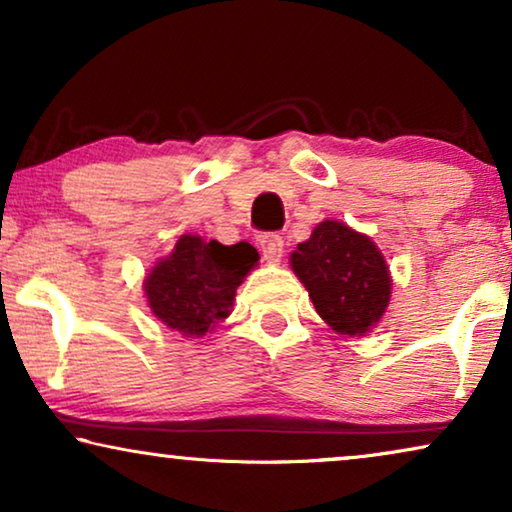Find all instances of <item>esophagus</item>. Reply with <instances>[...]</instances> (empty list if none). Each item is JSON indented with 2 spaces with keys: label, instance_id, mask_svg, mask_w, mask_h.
Returning a JSON list of instances; mask_svg holds the SVG:
<instances>
[{
  "label": "esophagus",
  "instance_id": "obj_1",
  "mask_svg": "<svg viewBox=\"0 0 512 512\" xmlns=\"http://www.w3.org/2000/svg\"><path fill=\"white\" fill-rule=\"evenodd\" d=\"M258 244H261L263 258L268 263H277L279 258H282V254H284V240H282V235H277V233L261 235V240H258Z\"/></svg>",
  "mask_w": 512,
  "mask_h": 512
}]
</instances>
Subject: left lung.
<instances>
[{"instance_id": "obj_1", "label": "left lung", "mask_w": 512, "mask_h": 512, "mask_svg": "<svg viewBox=\"0 0 512 512\" xmlns=\"http://www.w3.org/2000/svg\"><path fill=\"white\" fill-rule=\"evenodd\" d=\"M291 268L310 293L314 310L335 333L366 335L391 298L382 251L368 235L340 221H321L291 254Z\"/></svg>"}]
</instances>
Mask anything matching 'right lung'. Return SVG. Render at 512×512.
I'll return each instance as SVG.
<instances>
[{
    "label": "right lung",
    "instance_id": "1",
    "mask_svg": "<svg viewBox=\"0 0 512 512\" xmlns=\"http://www.w3.org/2000/svg\"><path fill=\"white\" fill-rule=\"evenodd\" d=\"M258 263L249 242L226 244L181 235L172 254L153 265L144 279L151 312L186 338H202L233 307L235 291Z\"/></svg>",
    "mask_w": 512,
    "mask_h": 512
}]
</instances>
